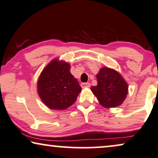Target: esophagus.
<instances>
[{
	"instance_id": "esophagus-1",
	"label": "esophagus",
	"mask_w": 158,
	"mask_h": 158,
	"mask_svg": "<svg viewBox=\"0 0 158 158\" xmlns=\"http://www.w3.org/2000/svg\"><path fill=\"white\" fill-rule=\"evenodd\" d=\"M90 83L89 82H86V83H81V86L82 88H86V87H89L90 86Z\"/></svg>"
}]
</instances>
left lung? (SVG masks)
<instances>
[{
	"mask_svg": "<svg viewBox=\"0 0 158 158\" xmlns=\"http://www.w3.org/2000/svg\"><path fill=\"white\" fill-rule=\"evenodd\" d=\"M97 85L91 90L102 106L116 107L123 104L128 93V85L117 71L107 67L102 68L97 74Z\"/></svg>",
	"mask_w": 158,
	"mask_h": 158,
	"instance_id": "obj_1",
	"label": "left lung"
}]
</instances>
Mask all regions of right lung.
<instances>
[{"label":"right lung","instance_id":"right-lung-1","mask_svg":"<svg viewBox=\"0 0 158 158\" xmlns=\"http://www.w3.org/2000/svg\"><path fill=\"white\" fill-rule=\"evenodd\" d=\"M70 64L52 60L42 71L37 82L40 98L52 110H62L77 100L81 87L70 73Z\"/></svg>","mask_w":158,"mask_h":158}]
</instances>
